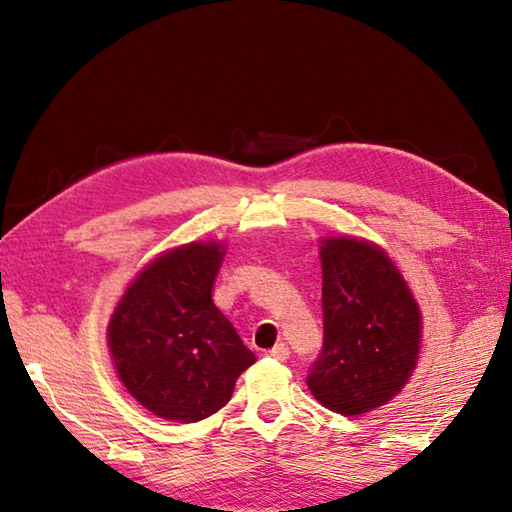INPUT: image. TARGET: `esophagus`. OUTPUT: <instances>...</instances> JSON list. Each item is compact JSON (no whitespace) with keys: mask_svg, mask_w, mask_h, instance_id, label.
<instances>
[{"mask_svg":"<svg viewBox=\"0 0 512 512\" xmlns=\"http://www.w3.org/2000/svg\"><path fill=\"white\" fill-rule=\"evenodd\" d=\"M266 356H268V358H275V361H286V358L290 356V350H288V345L279 343V345L273 347V350H268Z\"/></svg>","mask_w":512,"mask_h":512,"instance_id":"34e87169","label":"esophagus"}]
</instances>
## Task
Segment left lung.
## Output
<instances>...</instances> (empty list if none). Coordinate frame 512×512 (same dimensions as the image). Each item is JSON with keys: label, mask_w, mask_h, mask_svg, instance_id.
I'll return each instance as SVG.
<instances>
[{"label": "left lung", "mask_w": 512, "mask_h": 512, "mask_svg": "<svg viewBox=\"0 0 512 512\" xmlns=\"http://www.w3.org/2000/svg\"><path fill=\"white\" fill-rule=\"evenodd\" d=\"M323 352L310 394L341 416H363L398 396L418 365L422 312L385 248L354 235L319 237Z\"/></svg>", "instance_id": "obj_1"}]
</instances>
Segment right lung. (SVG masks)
I'll use <instances>...</instances> for the list:
<instances>
[{
	"mask_svg": "<svg viewBox=\"0 0 512 512\" xmlns=\"http://www.w3.org/2000/svg\"><path fill=\"white\" fill-rule=\"evenodd\" d=\"M224 239H198L138 270L107 323L127 394L154 416L198 422L220 411L257 358L213 303Z\"/></svg>",
	"mask_w": 512,
	"mask_h": 512,
	"instance_id": "obj_1",
	"label": "right lung"
}]
</instances>
